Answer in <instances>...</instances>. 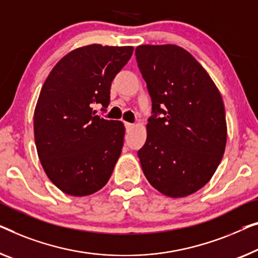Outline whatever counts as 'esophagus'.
<instances>
[{"label":"esophagus","instance_id":"1","mask_svg":"<svg viewBox=\"0 0 258 258\" xmlns=\"http://www.w3.org/2000/svg\"><path fill=\"white\" fill-rule=\"evenodd\" d=\"M125 127H126V131H131L133 127H134V124H131V122H125Z\"/></svg>","mask_w":258,"mask_h":258}]
</instances>
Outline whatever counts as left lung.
Masks as SVG:
<instances>
[{
  "label": "left lung",
  "instance_id": "1",
  "mask_svg": "<svg viewBox=\"0 0 258 258\" xmlns=\"http://www.w3.org/2000/svg\"><path fill=\"white\" fill-rule=\"evenodd\" d=\"M136 57L152 98L147 139L138 152L161 194L185 197L217 170L227 140L221 95L202 64L176 45H141Z\"/></svg>",
  "mask_w": 258,
  "mask_h": 258
}]
</instances>
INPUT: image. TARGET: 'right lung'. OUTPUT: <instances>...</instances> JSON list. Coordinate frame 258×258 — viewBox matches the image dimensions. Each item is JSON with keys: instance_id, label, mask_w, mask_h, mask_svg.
I'll return each instance as SVG.
<instances>
[{"instance_id": "obj_1", "label": "right lung", "mask_w": 258, "mask_h": 258, "mask_svg": "<svg viewBox=\"0 0 258 258\" xmlns=\"http://www.w3.org/2000/svg\"><path fill=\"white\" fill-rule=\"evenodd\" d=\"M132 46L88 45L63 56L41 88L33 117L38 156L51 182L82 197L111 177L124 145L121 121L107 120L111 82L132 56Z\"/></svg>"}]
</instances>
